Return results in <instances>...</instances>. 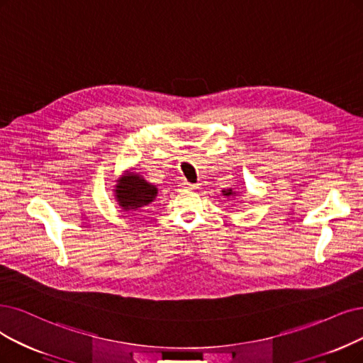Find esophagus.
<instances>
[{
    "label": "esophagus",
    "mask_w": 363,
    "mask_h": 363,
    "mask_svg": "<svg viewBox=\"0 0 363 363\" xmlns=\"http://www.w3.org/2000/svg\"><path fill=\"white\" fill-rule=\"evenodd\" d=\"M184 189H185V190H190V191H193V190H197V189H199V185H197V184L185 182V184H184Z\"/></svg>",
    "instance_id": "34e87169"
}]
</instances>
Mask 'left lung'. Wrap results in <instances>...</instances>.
Returning a JSON list of instances; mask_svg holds the SVG:
<instances>
[{
    "instance_id": "obj_1",
    "label": "left lung",
    "mask_w": 363,
    "mask_h": 363,
    "mask_svg": "<svg viewBox=\"0 0 363 363\" xmlns=\"http://www.w3.org/2000/svg\"><path fill=\"white\" fill-rule=\"evenodd\" d=\"M236 193L232 190V189H229V190H224L223 191V196H225V197H230V196H235Z\"/></svg>"
}]
</instances>
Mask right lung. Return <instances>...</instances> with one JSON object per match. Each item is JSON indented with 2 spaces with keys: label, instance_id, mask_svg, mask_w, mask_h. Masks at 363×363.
I'll list each match as a JSON object with an SVG mask.
<instances>
[{
  "label": "right lung",
  "instance_id": "right-lung-1",
  "mask_svg": "<svg viewBox=\"0 0 363 363\" xmlns=\"http://www.w3.org/2000/svg\"><path fill=\"white\" fill-rule=\"evenodd\" d=\"M115 185V197L119 206L124 211L139 212L147 206L157 196V186L146 182L139 173L127 172L121 177Z\"/></svg>",
  "mask_w": 363,
  "mask_h": 363
}]
</instances>
